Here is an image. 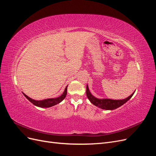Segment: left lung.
Here are the masks:
<instances>
[{
	"mask_svg": "<svg viewBox=\"0 0 156 156\" xmlns=\"http://www.w3.org/2000/svg\"><path fill=\"white\" fill-rule=\"evenodd\" d=\"M135 92L124 100H111V99H98L94 97L90 92L88 84L87 85V96L93 105L105 110H114L120 107L128 101L133 96Z\"/></svg>",
	"mask_w": 156,
	"mask_h": 156,
	"instance_id": "1",
	"label": "left lung"
}]
</instances>
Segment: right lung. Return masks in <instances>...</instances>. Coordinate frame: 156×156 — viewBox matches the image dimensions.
<instances>
[{"mask_svg":"<svg viewBox=\"0 0 156 156\" xmlns=\"http://www.w3.org/2000/svg\"><path fill=\"white\" fill-rule=\"evenodd\" d=\"M67 87H68V86L66 87L63 94L60 96H59L58 98H56L45 99V100H39L38 101V100H33V99L30 98V97L27 96L24 93H23V95L25 96V98L27 99V100L29 101H30L32 104H34V105H36L37 107H39L48 108V107H51L52 106H54L56 104H58V103H60L64 100L67 94Z\"/></svg>","mask_w":156,"mask_h":156,"instance_id":"1","label":"right lung"}]
</instances>
